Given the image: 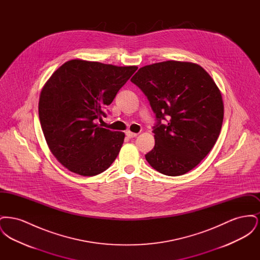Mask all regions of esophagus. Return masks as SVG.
Returning <instances> with one entry per match:
<instances>
[{
  "label": "esophagus",
  "instance_id": "1",
  "mask_svg": "<svg viewBox=\"0 0 260 260\" xmlns=\"http://www.w3.org/2000/svg\"><path fill=\"white\" fill-rule=\"evenodd\" d=\"M125 136H127L128 138H133V137L137 136V134H136V133H132V132L127 131V132H125Z\"/></svg>",
  "mask_w": 260,
  "mask_h": 260
}]
</instances>
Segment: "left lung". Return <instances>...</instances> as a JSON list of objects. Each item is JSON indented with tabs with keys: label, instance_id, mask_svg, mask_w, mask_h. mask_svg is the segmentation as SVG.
<instances>
[{
	"label": "left lung",
	"instance_id": "1",
	"mask_svg": "<svg viewBox=\"0 0 260 260\" xmlns=\"http://www.w3.org/2000/svg\"><path fill=\"white\" fill-rule=\"evenodd\" d=\"M131 81L156 114L155 146L145 155L149 165L170 176L194 169L222 126V96L212 78L196 63L169 60L141 67ZM164 119L168 124H161Z\"/></svg>",
	"mask_w": 260,
	"mask_h": 260
}]
</instances>
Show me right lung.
I'll return each mask as SVG.
<instances>
[{"label":"right lung","mask_w":260,"mask_h":260,"mask_svg":"<svg viewBox=\"0 0 260 260\" xmlns=\"http://www.w3.org/2000/svg\"><path fill=\"white\" fill-rule=\"evenodd\" d=\"M136 70L72 59L50 76L41 91L39 118L50 152L67 170L93 176L115 161L124 134L96 122Z\"/></svg>","instance_id":"obj_1"}]
</instances>
